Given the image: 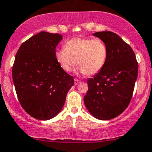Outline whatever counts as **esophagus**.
<instances>
[{"label":"esophagus","mask_w":152,"mask_h":152,"mask_svg":"<svg viewBox=\"0 0 152 152\" xmlns=\"http://www.w3.org/2000/svg\"><path fill=\"white\" fill-rule=\"evenodd\" d=\"M80 83V80H78V79H76V78H75V79H74V84H75V85H78V83Z\"/></svg>","instance_id":"obj_1"}]
</instances>
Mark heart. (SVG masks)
I'll return each instance as SVG.
<instances>
[{
    "label": "heart",
    "instance_id": "1",
    "mask_svg": "<svg viewBox=\"0 0 152 152\" xmlns=\"http://www.w3.org/2000/svg\"><path fill=\"white\" fill-rule=\"evenodd\" d=\"M108 50L99 38H73L65 43L64 48L56 50L55 57L60 68L69 72L76 63V72L94 75L102 69L107 62Z\"/></svg>",
    "mask_w": 152,
    "mask_h": 152
}]
</instances>
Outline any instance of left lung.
Listing matches in <instances>:
<instances>
[{"label":"left lung","mask_w":152,"mask_h":152,"mask_svg":"<svg viewBox=\"0 0 152 152\" xmlns=\"http://www.w3.org/2000/svg\"><path fill=\"white\" fill-rule=\"evenodd\" d=\"M93 35L104 42L108 55L102 69L88 80L84 103L95 118L110 120L124 112L131 100L138 64L130 46L117 34L99 31Z\"/></svg>","instance_id":"obj_1"}]
</instances>
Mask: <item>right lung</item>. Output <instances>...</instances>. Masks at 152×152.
<instances>
[{
    "mask_svg": "<svg viewBox=\"0 0 152 152\" xmlns=\"http://www.w3.org/2000/svg\"><path fill=\"white\" fill-rule=\"evenodd\" d=\"M59 34L41 31L24 42L15 55L12 79L21 106L38 120L56 116L64 106L73 76L60 68L55 57Z\"/></svg>",
    "mask_w": 152,
    "mask_h": 152,
    "instance_id": "right-lung-1",
    "label": "right lung"
}]
</instances>
